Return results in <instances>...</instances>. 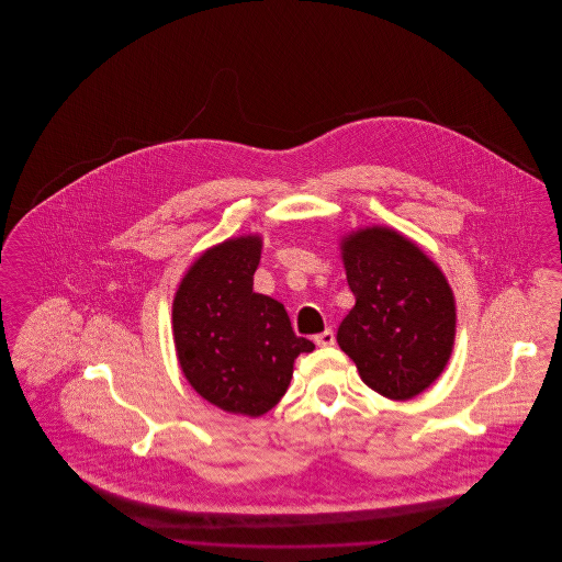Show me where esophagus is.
Returning a JSON list of instances; mask_svg holds the SVG:
<instances>
[{
    "label": "esophagus",
    "mask_w": 562,
    "mask_h": 562,
    "mask_svg": "<svg viewBox=\"0 0 562 562\" xmlns=\"http://www.w3.org/2000/svg\"><path fill=\"white\" fill-rule=\"evenodd\" d=\"M314 341L318 348H330V346H335V333L330 328H326L324 333L314 337Z\"/></svg>",
    "instance_id": "1"
}]
</instances>
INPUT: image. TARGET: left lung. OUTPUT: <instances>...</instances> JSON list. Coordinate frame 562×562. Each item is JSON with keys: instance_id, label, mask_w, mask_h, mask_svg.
<instances>
[{"instance_id": "1", "label": "left lung", "mask_w": 562, "mask_h": 562, "mask_svg": "<svg viewBox=\"0 0 562 562\" xmlns=\"http://www.w3.org/2000/svg\"><path fill=\"white\" fill-rule=\"evenodd\" d=\"M356 305L339 324V348L385 398L408 401L445 371L454 344V296L445 273L390 227L341 240Z\"/></svg>"}]
</instances>
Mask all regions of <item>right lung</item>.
<instances>
[{
  "mask_svg": "<svg viewBox=\"0 0 562 562\" xmlns=\"http://www.w3.org/2000/svg\"><path fill=\"white\" fill-rule=\"evenodd\" d=\"M261 238L221 241L193 261L172 303V333L189 385L225 413L259 417L286 394L296 337L282 303L252 291Z\"/></svg>",
  "mask_w": 562,
  "mask_h": 562,
  "instance_id": "add662e5",
  "label": "right lung"
}]
</instances>
